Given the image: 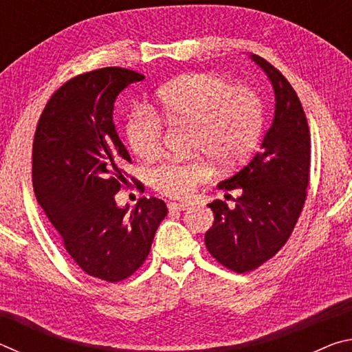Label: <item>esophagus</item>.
<instances>
[{
  "instance_id": "esophagus-1",
  "label": "esophagus",
  "mask_w": 352,
  "mask_h": 352,
  "mask_svg": "<svg viewBox=\"0 0 352 352\" xmlns=\"http://www.w3.org/2000/svg\"><path fill=\"white\" fill-rule=\"evenodd\" d=\"M168 208L170 211H184V210H188L189 205L188 204H177V201H170Z\"/></svg>"
}]
</instances>
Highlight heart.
Wrapping results in <instances>:
<instances>
[{
  "instance_id": "1",
  "label": "heart",
  "mask_w": 352,
  "mask_h": 352,
  "mask_svg": "<svg viewBox=\"0 0 352 352\" xmlns=\"http://www.w3.org/2000/svg\"><path fill=\"white\" fill-rule=\"evenodd\" d=\"M155 102L158 116L169 126L192 129L190 151L205 153L222 168L245 162L259 140L264 121L259 96L252 88L230 85L216 74L177 77L155 91ZM159 118L147 109H136L129 116L127 141L141 158H152L162 151L163 124ZM212 170L206 157L166 160L152 169L151 180L163 195L188 199L199 184L210 180Z\"/></svg>"
}]
</instances>
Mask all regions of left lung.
I'll return each mask as SVG.
<instances>
[{"mask_svg": "<svg viewBox=\"0 0 352 352\" xmlns=\"http://www.w3.org/2000/svg\"><path fill=\"white\" fill-rule=\"evenodd\" d=\"M252 58L272 80L275 119L252 162L219 184L242 194L234 208L219 199L208 204L214 223L205 234L212 258L236 273L258 269L285 245L311 178V133L300 98L281 71L259 56Z\"/></svg>", "mask_w": 352, "mask_h": 352, "instance_id": "obj_1", "label": "left lung"}]
</instances>
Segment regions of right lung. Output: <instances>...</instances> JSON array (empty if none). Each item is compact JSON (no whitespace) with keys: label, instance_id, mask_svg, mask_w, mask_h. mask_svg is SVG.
I'll return each instance as SVG.
<instances>
[{"label":"right lung","instance_id":"right-lung-1","mask_svg":"<svg viewBox=\"0 0 352 352\" xmlns=\"http://www.w3.org/2000/svg\"><path fill=\"white\" fill-rule=\"evenodd\" d=\"M142 79L118 67L73 77L47 100L32 142L35 199L76 264L107 283L127 279L144 264L168 216L160 199L142 197L130 212L115 200L127 186L124 168L132 160L115 130L113 104Z\"/></svg>","mask_w":352,"mask_h":352}]
</instances>
